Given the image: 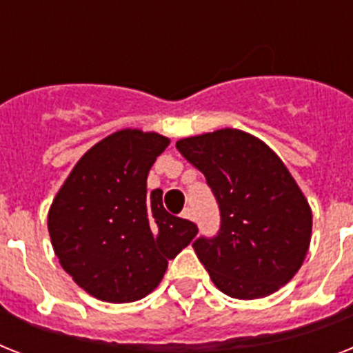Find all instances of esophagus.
I'll use <instances>...</instances> for the list:
<instances>
[{"mask_svg": "<svg viewBox=\"0 0 353 353\" xmlns=\"http://www.w3.org/2000/svg\"><path fill=\"white\" fill-rule=\"evenodd\" d=\"M182 218H185V220H194V212L191 208H185L182 211Z\"/></svg>", "mask_w": 353, "mask_h": 353, "instance_id": "esophagus-1", "label": "esophagus"}]
</instances>
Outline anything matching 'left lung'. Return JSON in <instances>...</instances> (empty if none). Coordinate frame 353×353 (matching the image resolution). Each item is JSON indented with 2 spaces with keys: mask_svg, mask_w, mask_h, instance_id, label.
I'll return each mask as SVG.
<instances>
[{
  "mask_svg": "<svg viewBox=\"0 0 353 353\" xmlns=\"http://www.w3.org/2000/svg\"><path fill=\"white\" fill-rule=\"evenodd\" d=\"M202 171L220 209L216 236L193 243L212 283L236 299L265 298L294 278L312 232V211L269 145L240 130L176 142Z\"/></svg>",
  "mask_w": 353,
  "mask_h": 353,
  "instance_id": "8db88e82",
  "label": "left lung"
}]
</instances>
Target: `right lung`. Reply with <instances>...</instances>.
I'll return each mask as SVG.
<instances>
[{"label":"right lung","mask_w":353,"mask_h":353,"mask_svg":"<svg viewBox=\"0 0 353 353\" xmlns=\"http://www.w3.org/2000/svg\"><path fill=\"white\" fill-rule=\"evenodd\" d=\"M170 139L122 130L79 160L48 212V232L61 267L93 298L142 299L198 232L173 216L162 191L148 194L145 180Z\"/></svg>","instance_id":"add662e5"}]
</instances>
